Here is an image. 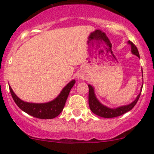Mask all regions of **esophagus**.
Instances as JSON below:
<instances>
[{"mask_svg":"<svg viewBox=\"0 0 154 154\" xmlns=\"http://www.w3.org/2000/svg\"><path fill=\"white\" fill-rule=\"evenodd\" d=\"M84 78H85V76H84V74H82V73H80V74H77V79H78L79 80H84Z\"/></svg>","mask_w":154,"mask_h":154,"instance_id":"esophagus-1","label":"esophagus"}]
</instances>
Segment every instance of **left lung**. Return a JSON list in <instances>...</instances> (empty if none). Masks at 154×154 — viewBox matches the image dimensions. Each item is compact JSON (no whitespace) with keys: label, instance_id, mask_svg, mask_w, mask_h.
I'll return each mask as SVG.
<instances>
[{"label":"left lung","instance_id":"left-lung-1","mask_svg":"<svg viewBox=\"0 0 154 154\" xmlns=\"http://www.w3.org/2000/svg\"><path fill=\"white\" fill-rule=\"evenodd\" d=\"M128 43L131 46V47L132 54L137 56L140 58V54H139V51L137 46H136L131 41H130V40L128 42ZM142 77H143V74H142ZM142 85H143V84H142ZM88 88H89V92H88V104H89L91 111L94 114L101 116V117L113 118L122 115V114H125L128 111H131V110L134 108V106L137 104V101H138L139 98H140V94H141L142 86L141 87V90H140V92L138 94V96L137 97V98H136L131 103H130V104L128 105H125V106L117 107V108H108V106H104V105L102 104V103L99 101L98 99L97 98L96 95H95L94 88L92 85H88Z\"/></svg>","mask_w":154,"mask_h":154}]
</instances>
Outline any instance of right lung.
I'll return each mask as SVG.
<instances>
[{
  "instance_id": "right-lung-1",
  "label": "right lung",
  "mask_w": 154,
  "mask_h": 154,
  "mask_svg": "<svg viewBox=\"0 0 154 154\" xmlns=\"http://www.w3.org/2000/svg\"><path fill=\"white\" fill-rule=\"evenodd\" d=\"M75 80L70 81L63 88L60 94L51 101L44 103H33L24 102L14 94L10 86L9 90L17 106L29 115L39 119H53L62 112L71 89L75 83Z\"/></svg>"
}]
</instances>
